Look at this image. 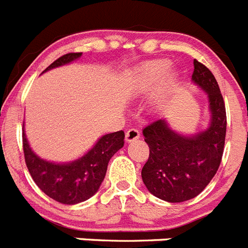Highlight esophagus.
Returning a JSON list of instances; mask_svg holds the SVG:
<instances>
[{"mask_svg": "<svg viewBox=\"0 0 248 248\" xmlns=\"http://www.w3.org/2000/svg\"><path fill=\"white\" fill-rule=\"evenodd\" d=\"M140 138V131L135 128L129 129L125 133V139L126 141H134V140L139 139Z\"/></svg>", "mask_w": 248, "mask_h": 248, "instance_id": "1", "label": "esophagus"}]
</instances>
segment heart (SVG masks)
<instances>
[{"instance_id":"1","label":"heart","mask_w":248,"mask_h":248,"mask_svg":"<svg viewBox=\"0 0 248 248\" xmlns=\"http://www.w3.org/2000/svg\"><path fill=\"white\" fill-rule=\"evenodd\" d=\"M170 68H171V63L166 59H157V61L145 63L140 68L139 74H138V84L140 88L145 91L153 89L165 78ZM175 83H176V78L175 76H171L165 84V92L171 91L175 87Z\"/></svg>"}]
</instances>
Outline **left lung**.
<instances>
[{
  "mask_svg": "<svg viewBox=\"0 0 248 248\" xmlns=\"http://www.w3.org/2000/svg\"><path fill=\"white\" fill-rule=\"evenodd\" d=\"M192 80L207 92L211 124L203 133L187 138L159 119L143 130L149 145L141 177L151 194L168 202L196 198L209 185L222 159L226 138V108L217 80L209 68L194 59Z\"/></svg>",
  "mask_w": 248,
  "mask_h": 248,
  "instance_id": "left-lung-1",
  "label": "left lung"
}]
</instances>
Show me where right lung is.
I'll list each match as a JSON object with an SVG mask.
<instances>
[{
    "mask_svg": "<svg viewBox=\"0 0 248 248\" xmlns=\"http://www.w3.org/2000/svg\"><path fill=\"white\" fill-rule=\"evenodd\" d=\"M82 53H67L59 57L45 71L67 64L79 58ZM124 131L107 134L98 140L91 151L69 164H53L39 159L32 153L22 133L23 154L31 176L47 196L64 205H74L88 200L99 189L104 180L110 157L124 145Z\"/></svg>",
    "mask_w": 248,
    "mask_h": 248,
    "instance_id": "obj_1",
    "label": "right lung"
}]
</instances>
